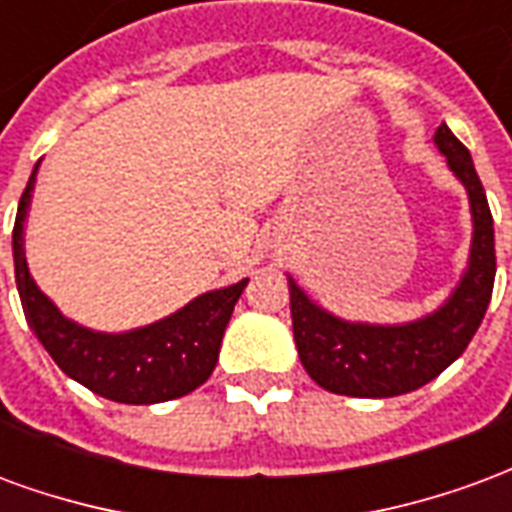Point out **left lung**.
Wrapping results in <instances>:
<instances>
[{"instance_id": "8db88e82", "label": "left lung", "mask_w": 512, "mask_h": 512, "mask_svg": "<svg viewBox=\"0 0 512 512\" xmlns=\"http://www.w3.org/2000/svg\"><path fill=\"white\" fill-rule=\"evenodd\" d=\"M433 142L469 194L472 249L458 285L428 315L408 323L343 321L288 277L299 359L310 378L334 395L395 397L444 373L480 329L496 277L494 219L469 150L441 123Z\"/></svg>"}]
</instances>
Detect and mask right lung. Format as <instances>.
I'll list each match as a JSON object with an SVG mask.
<instances>
[{
	"instance_id": "obj_1",
	"label": "right lung",
	"mask_w": 512,
	"mask_h": 512,
	"mask_svg": "<svg viewBox=\"0 0 512 512\" xmlns=\"http://www.w3.org/2000/svg\"><path fill=\"white\" fill-rule=\"evenodd\" d=\"M38 167L40 161L32 169L18 202L13 263L27 323L51 359L65 376L87 386L95 395L131 406L175 400L205 384L219 359L235 301L244 293L249 279H241L230 288L208 290L178 312L131 332H95L65 318L57 304L35 285L24 255V224Z\"/></svg>"
}]
</instances>
